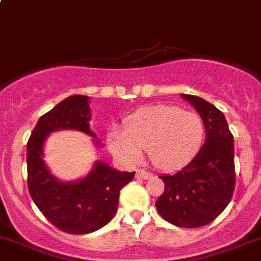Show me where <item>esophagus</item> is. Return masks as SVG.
<instances>
[{
    "instance_id": "obj_1",
    "label": "esophagus",
    "mask_w": 261,
    "mask_h": 261,
    "mask_svg": "<svg viewBox=\"0 0 261 261\" xmlns=\"http://www.w3.org/2000/svg\"><path fill=\"white\" fill-rule=\"evenodd\" d=\"M151 177H152V174L145 172V170H137V173H136V178H138V179H148Z\"/></svg>"
}]
</instances>
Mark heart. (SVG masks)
<instances>
[{"label":"heart","instance_id":"heart-1","mask_svg":"<svg viewBox=\"0 0 261 261\" xmlns=\"http://www.w3.org/2000/svg\"><path fill=\"white\" fill-rule=\"evenodd\" d=\"M203 124L193 111L155 105L126 118L124 129L108 135L111 152L125 163L140 160L143 150L155 168L174 169L187 163L200 147Z\"/></svg>","mask_w":261,"mask_h":261}]
</instances>
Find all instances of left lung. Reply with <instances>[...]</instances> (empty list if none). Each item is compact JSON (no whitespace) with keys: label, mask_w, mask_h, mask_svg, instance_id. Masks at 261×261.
<instances>
[{"label":"left lung","mask_w":261,"mask_h":261,"mask_svg":"<svg viewBox=\"0 0 261 261\" xmlns=\"http://www.w3.org/2000/svg\"><path fill=\"white\" fill-rule=\"evenodd\" d=\"M200 114L205 142L178 172L160 175L165 186L156 201L159 214L177 227L212 223L227 207L234 191V143L224 114L203 98L182 95Z\"/></svg>","instance_id":"8db88e82"}]
</instances>
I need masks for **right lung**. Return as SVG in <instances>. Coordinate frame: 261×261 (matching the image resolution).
I'll return each mask as SVG.
<instances>
[{"label":"right lung","instance_id":"add662e5","mask_svg":"<svg viewBox=\"0 0 261 261\" xmlns=\"http://www.w3.org/2000/svg\"><path fill=\"white\" fill-rule=\"evenodd\" d=\"M88 102L87 96L66 97L39 118L27 143L31 197L51 224L71 234H87L108 224L118 210L120 190L135 177V172H119L103 161H96L87 177L74 182H61L49 173L43 161V145L49 133L75 129L96 137L89 129Z\"/></svg>","mask_w":261,"mask_h":261}]
</instances>
